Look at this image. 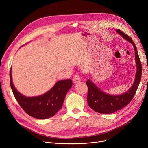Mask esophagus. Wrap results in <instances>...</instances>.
I'll use <instances>...</instances> for the list:
<instances>
[{"label":"esophagus","instance_id":"esophagus-1","mask_svg":"<svg viewBox=\"0 0 148 148\" xmlns=\"http://www.w3.org/2000/svg\"><path fill=\"white\" fill-rule=\"evenodd\" d=\"M73 82L74 83H79L80 82V77L79 74H75L73 77Z\"/></svg>","mask_w":148,"mask_h":148}]
</instances>
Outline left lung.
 <instances>
[{"mask_svg": "<svg viewBox=\"0 0 148 148\" xmlns=\"http://www.w3.org/2000/svg\"><path fill=\"white\" fill-rule=\"evenodd\" d=\"M116 32L133 45L137 66L136 78L134 84L130 89L125 94L119 95L107 94L98 88L92 81L87 80L86 84L88 88L87 101L88 105L95 112L99 113H112L127 106L136 94L142 77V64L135 44L130 36L123 33L121 30H116Z\"/></svg>", "mask_w": 148, "mask_h": 148, "instance_id": "obj_1", "label": "left lung"}]
</instances>
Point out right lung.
Returning <instances> with one entry per match:
<instances>
[{
	"label": "right lung",
	"instance_id": "obj_1",
	"mask_svg": "<svg viewBox=\"0 0 148 148\" xmlns=\"http://www.w3.org/2000/svg\"><path fill=\"white\" fill-rule=\"evenodd\" d=\"M10 77L11 88L17 102L27 114L37 119H47L55 115L62 108L67 92L73 85L71 79L60 80L45 94L38 97H26L14 87L11 68Z\"/></svg>",
	"mask_w": 148,
	"mask_h": 148
}]
</instances>
